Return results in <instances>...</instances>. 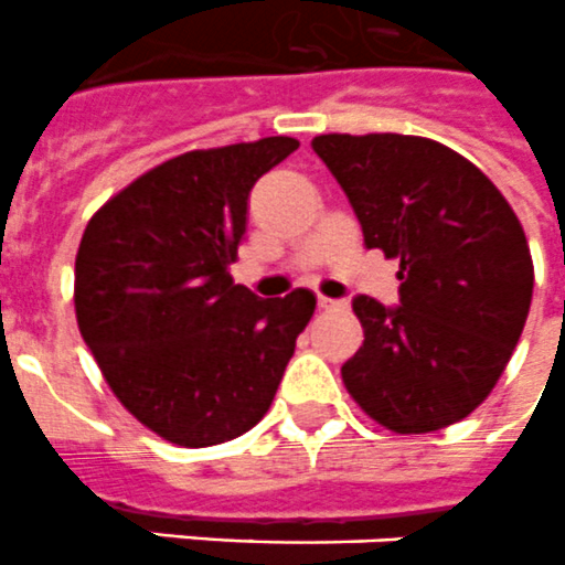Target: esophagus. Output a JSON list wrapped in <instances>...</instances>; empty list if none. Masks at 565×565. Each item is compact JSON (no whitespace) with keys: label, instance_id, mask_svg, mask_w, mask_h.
I'll return each instance as SVG.
<instances>
[{"label":"esophagus","instance_id":"34e87169","mask_svg":"<svg viewBox=\"0 0 565 565\" xmlns=\"http://www.w3.org/2000/svg\"><path fill=\"white\" fill-rule=\"evenodd\" d=\"M319 307H321V310H335V307H341V301H335V298L319 296Z\"/></svg>","mask_w":565,"mask_h":565}]
</instances>
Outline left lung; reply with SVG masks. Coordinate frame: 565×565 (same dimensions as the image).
<instances>
[{
	"label": "left lung",
	"mask_w": 565,
	"mask_h": 565,
	"mask_svg": "<svg viewBox=\"0 0 565 565\" xmlns=\"http://www.w3.org/2000/svg\"><path fill=\"white\" fill-rule=\"evenodd\" d=\"M367 249L399 258V307L355 296L364 341L344 387L393 434H430L486 402L534 290L525 232L500 189L448 146L414 135H319Z\"/></svg>",
	"instance_id": "obj_1"
}]
</instances>
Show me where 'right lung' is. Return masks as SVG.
<instances>
[{"label":"right lung","mask_w":565,"mask_h":565,"mask_svg":"<svg viewBox=\"0 0 565 565\" xmlns=\"http://www.w3.org/2000/svg\"><path fill=\"white\" fill-rule=\"evenodd\" d=\"M292 137L194 149L154 166L92 215L74 264L85 344L122 407L183 448L230 443L275 399L310 290L260 301L230 267L255 180Z\"/></svg>","instance_id":"right-lung-1"}]
</instances>
